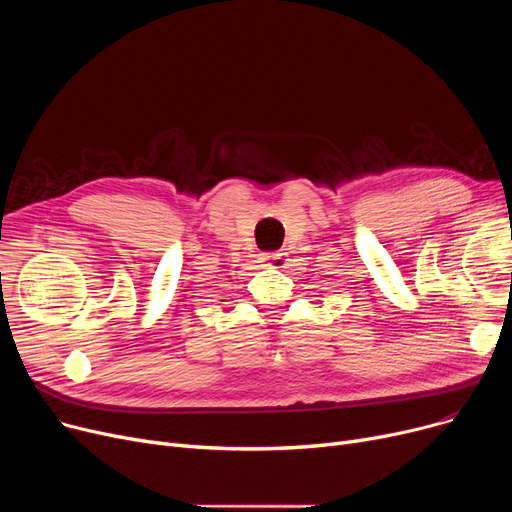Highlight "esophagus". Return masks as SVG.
Here are the masks:
<instances>
[{
  "label": "esophagus",
  "instance_id": "esophagus-1",
  "mask_svg": "<svg viewBox=\"0 0 512 512\" xmlns=\"http://www.w3.org/2000/svg\"><path fill=\"white\" fill-rule=\"evenodd\" d=\"M261 259L265 265L274 267V270H282V267L288 265V253H284V249L276 251V253H263Z\"/></svg>",
  "mask_w": 512,
  "mask_h": 512
}]
</instances>
